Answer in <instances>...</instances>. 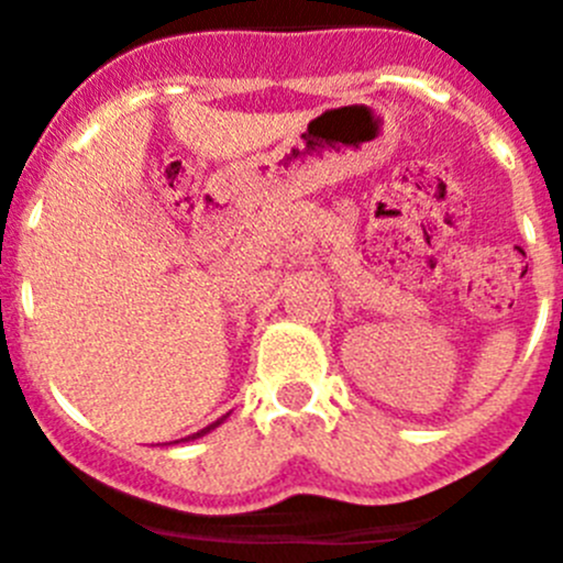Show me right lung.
<instances>
[{"label":"right lung","mask_w":563,"mask_h":563,"mask_svg":"<svg viewBox=\"0 0 563 563\" xmlns=\"http://www.w3.org/2000/svg\"><path fill=\"white\" fill-rule=\"evenodd\" d=\"M222 420H225V417H222ZM222 420H217V422H211V426H208V429H202V431H197V434H191V437H186V440H174V442H188V440H197V437H202V434H208V431H213L217 429V426H220Z\"/></svg>","instance_id":"1"}]
</instances>
